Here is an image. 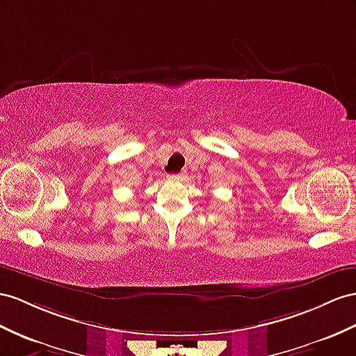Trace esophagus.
I'll return each mask as SVG.
<instances>
[{"instance_id": "esophagus-1", "label": "esophagus", "mask_w": 356, "mask_h": 356, "mask_svg": "<svg viewBox=\"0 0 356 356\" xmlns=\"http://www.w3.org/2000/svg\"><path fill=\"white\" fill-rule=\"evenodd\" d=\"M185 176H186L185 172L181 171V172H177V175H172L171 177H172V179H177V180H184V179H185Z\"/></svg>"}]
</instances>
